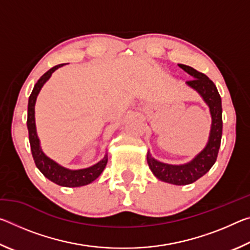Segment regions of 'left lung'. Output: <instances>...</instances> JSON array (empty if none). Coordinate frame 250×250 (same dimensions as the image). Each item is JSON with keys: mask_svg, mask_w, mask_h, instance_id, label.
Returning <instances> with one entry per match:
<instances>
[{"mask_svg": "<svg viewBox=\"0 0 250 250\" xmlns=\"http://www.w3.org/2000/svg\"><path fill=\"white\" fill-rule=\"evenodd\" d=\"M179 67L192 76L193 79L186 82V84L196 90L205 104L208 105L211 117L208 141L206 146L195 158L185 164L173 166V164L160 162L152 158L149 151L146 154V160L152 173L159 180L174 185H188L205 175L216 162L223 132L222 99L215 83L206 75L194 69L193 67L183 64H179Z\"/></svg>", "mask_w": 250, "mask_h": 250, "instance_id": "8db88e82", "label": "left lung"}]
</instances>
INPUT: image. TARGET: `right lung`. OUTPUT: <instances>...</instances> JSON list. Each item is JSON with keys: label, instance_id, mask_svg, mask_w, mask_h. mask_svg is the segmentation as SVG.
I'll use <instances>...</instances> for the list:
<instances>
[{"label": "right lung", "instance_id": "add662e5", "mask_svg": "<svg viewBox=\"0 0 250 250\" xmlns=\"http://www.w3.org/2000/svg\"><path fill=\"white\" fill-rule=\"evenodd\" d=\"M62 66H64V64L55 66L48 71H46V73L37 80V83L33 88V91L28 99L27 107L28 138L34 162H35L37 168L43 173V175L57 185L65 186V188H78V186L90 184L91 182H94L97 179V177H99V175L104 170L105 166H107V154L104 156L103 160H100L98 163L94 164L92 167L80 168V170H69V168L59 166L57 162H55L54 160L48 158V156L44 153L41 147V142L39 135H37L35 125V104L37 96H39L42 87H43L44 83L50 78V76H52L54 71Z\"/></svg>", "mask_w": 250, "mask_h": 250}]
</instances>
